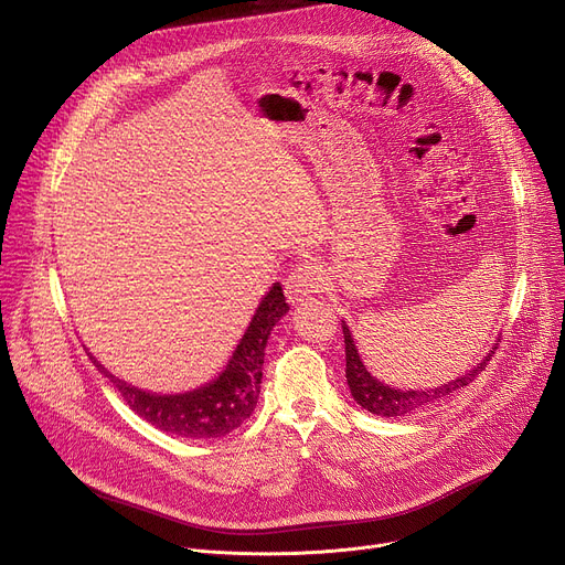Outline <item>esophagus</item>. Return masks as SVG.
Wrapping results in <instances>:
<instances>
[{
    "label": "esophagus",
    "mask_w": 565,
    "mask_h": 565,
    "mask_svg": "<svg viewBox=\"0 0 565 565\" xmlns=\"http://www.w3.org/2000/svg\"><path fill=\"white\" fill-rule=\"evenodd\" d=\"M320 288H322V273L318 266H311V263H305V266L295 268L284 281L286 299L292 307L302 305L305 299H309L313 292H320Z\"/></svg>",
    "instance_id": "34e87169"
}]
</instances>
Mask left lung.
Segmentation results:
<instances>
[{
    "mask_svg": "<svg viewBox=\"0 0 565 565\" xmlns=\"http://www.w3.org/2000/svg\"><path fill=\"white\" fill-rule=\"evenodd\" d=\"M343 322V335H345V377H348V386H350V393L352 397L356 399V404L370 413H374V416H382V418H397V416H411V413H416L420 408H425L427 404L436 402V399H443L447 397L449 393H455L463 386H468L477 374L483 370V365H488V361H491V356L495 354V345H500V335L498 341L493 343L491 352H488L477 365H472L470 370H466L461 377L452 380V382H445L440 386H434V388H420V391H413V388H393L384 382H380L374 374L365 367L361 354H359V348L354 343V335L348 327L345 320Z\"/></svg>",
    "mask_w": 565,
    "mask_h": 565,
    "instance_id": "obj_1",
    "label": "left lung"
}]
</instances>
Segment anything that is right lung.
Wrapping results in <instances>:
<instances>
[{"instance_id": "1", "label": "right lung", "mask_w": 565, "mask_h": 565, "mask_svg": "<svg viewBox=\"0 0 565 565\" xmlns=\"http://www.w3.org/2000/svg\"><path fill=\"white\" fill-rule=\"evenodd\" d=\"M288 313L281 284L260 297V302L234 348L227 365L211 382L183 393L142 391L108 372L86 348L95 367L122 399L152 427L191 440L220 438L241 427L256 406L263 380V356L275 324Z\"/></svg>"}]
</instances>
